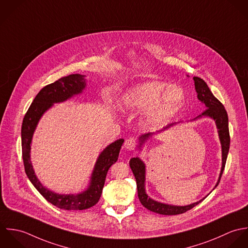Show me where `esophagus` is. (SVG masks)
<instances>
[{
  "instance_id": "obj_1",
  "label": "esophagus",
  "mask_w": 248,
  "mask_h": 248,
  "mask_svg": "<svg viewBox=\"0 0 248 248\" xmlns=\"http://www.w3.org/2000/svg\"><path fill=\"white\" fill-rule=\"evenodd\" d=\"M136 147V141L134 138H128L124 142V148L127 150H134Z\"/></svg>"
}]
</instances>
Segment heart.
I'll return each mask as SVG.
<instances>
[{"label":"heart","instance_id":"1","mask_svg":"<svg viewBox=\"0 0 248 248\" xmlns=\"http://www.w3.org/2000/svg\"><path fill=\"white\" fill-rule=\"evenodd\" d=\"M184 90L166 81L146 80L125 90L120 99L124 111H145V122L150 127H158L171 119L185 104Z\"/></svg>","mask_w":248,"mask_h":248}]
</instances>
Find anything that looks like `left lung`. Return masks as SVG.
<instances>
[{
    "instance_id": "8db88e82",
    "label": "left lung",
    "mask_w": 248,
    "mask_h": 248,
    "mask_svg": "<svg viewBox=\"0 0 248 248\" xmlns=\"http://www.w3.org/2000/svg\"><path fill=\"white\" fill-rule=\"evenodd\" d=\"M194 81H195L196 92L198 94V99L202 103H204L205 110L192 121H196V120L201 119L203 117H208V118L214 120L216 123V126L217 128L218 138H219L220 145H221V156H222L221 169H220L217 182L215 188L213 189V190H215L216 187L218 185L221 174L223 172L227 155H228V151H229V147H230L228 115H227V112H226L224 106L222 105V103L212 94L208 85L202 78H198V77H194ZM176 124H179V123L170 124L169 125H167L166 127H164V129L161 131L169 129L170 127L175 125ZM151 136H152V133H147V134L140 136L138 149L142 150L143 146L145 145V143ZM129 166H130V169H131V170L135 176V179H136L138 198L140 199V202L142 203L143 206H145L147 209H149V211H152L154 213H157L160 215H166V216H173V215L183 214V213L191 210L195 206H197L209 195L208 194L205 198L200 199L199 201L189 204V205H185V206H177V205L166 204V203L156 201L149 197L146 192V164L143 162V160L140 159L139 157H133L129 161Z\"/></svg>"
}]
</instances>
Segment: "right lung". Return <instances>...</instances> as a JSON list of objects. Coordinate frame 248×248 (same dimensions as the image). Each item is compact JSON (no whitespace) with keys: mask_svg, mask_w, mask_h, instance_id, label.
<instances>
[{"mask_svg":"<svg viewBox=\"0 0 248 248\" xmlns=\"http://www.w3.org/2000/svg\"><path fill=\"white\" fill-rule=\"evenodd\" d=\"M86 76L74 74L45 86L40 90L27 111L21 130L22 153L25 171L35 189L52 205L64 210H85L96 205L101 196L109 168L118 160L120 149L124 142L119 139L99 153L87 188L78 194H57L46 188L37 178L31 161V147L37 124L54 103H59L79 95L86 87Z\"/></svg>","mask_w":248,"mask_h":248,"instance_id":"obj_1","label":"right lung"}]
</instances>
